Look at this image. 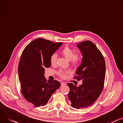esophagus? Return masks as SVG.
Here are the masks:
<instances>
[{"mask_svg": "<svg viewBox=\"0 0 123 123\" xmlns=\"http://www.w3.org/2000/svg\"><path fill=\"white\" fill-rule=\"evenodd\" d=\"M66 85V83L65 82H62L61 83V86H64V85Z\"/></svg>", "mask_w": 123, "mask_h": 123, "instance_id": "obj_1", "label": "esophagus"}]
</instances>
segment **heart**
<instances>
[{"label":"heart","mask_w":123,"mask_h":123,"mask_svg":"<svg viewBox=\"0 0 123 123\" xmlns=\"http://www.w3.org/2000/svg\"><path fill=\"white\" fill-rule=\"evenodd\" d=\"M61 54L64 56L69 60H70L72 64L73 65L77 64L79 63L81 58V54L80 52L74 53L73 50L70 47L66 46L61 51ZM57 55L56 54H53L50 57V63L52 65H54L57 59ZM71 73V71L69 70L63 71L60 70L58 72V74L63 79L67 77L68 74Z\"/></svg>","instance_id":"b5f03b06"}]
</instances>
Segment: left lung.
Listing matches in <instances>:
<instances>
[{"label":"left lung","mask_w":123,"mask_h":123,"mask_svg":"<svg viewBox=\"0 0 123 123\" xmlns=\"http://www.w3.org/2000/svg\"><path fill=\"white\" fill-rule=\"evenodd\" d=\"M82 55V62L76 71L74 79L81 80L79 87L68 83V98L71 106L76 109L92 105L101 94L105 75V63L103 54L90 41L77 44Z\"/></svg>","instance_id":"left-lung-1"}]
</instances>
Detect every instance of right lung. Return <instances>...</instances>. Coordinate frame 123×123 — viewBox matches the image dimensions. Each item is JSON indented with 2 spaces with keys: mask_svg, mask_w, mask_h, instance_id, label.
Instances as JSON below:
<instances>
[{
  "mask_svg": "<svg viewBox=\"0 0 123 123\" xmlns=\"http://www.w3.org/2000/svg\"><path fill=\"white\" fill-rule=\"evenodd\" d=\"M62 43L38 38L30 43L22 53L18 67L21 93L36 107L47 105L60 86L57 80H47L44 71L50 67L51 56Z\"/></svg>",
  "mask_w": 123,
  "mask_h": 123,
  "instance_id": "add662e5",
  "label": "right lung"
}]
</instances>
